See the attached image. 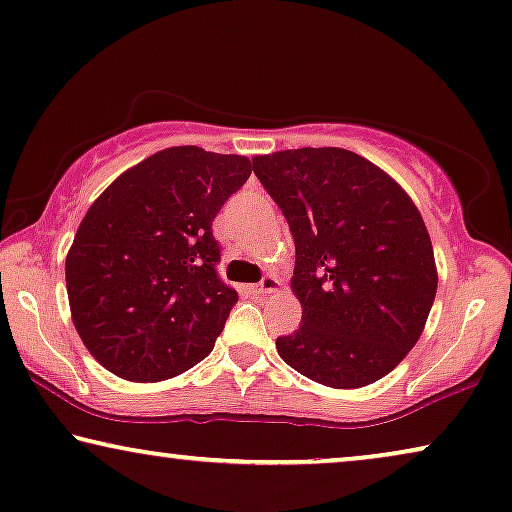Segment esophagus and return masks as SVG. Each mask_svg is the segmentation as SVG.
Segmentation results:
<instances>
[{
    "instance_id": "1",
    "label": "esophagus",
    "mask_w": 512,
    "mask_h": 512,
    "mask_svg": "<svg viewBox=\"0 0 512 512\" xmlns=\"http://www.w3.org/2000/svg\"><path fill=\"white\" fill-rule=\"evenodd\" d=\"M280 290V280L276 276H264L257 285H253L255 294H273Z\"/></svg>"
}]
</instances>
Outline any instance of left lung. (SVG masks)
<instances>
[{
    "label": "left lung",
    "instance_id": "obj_1",
    "mask_svg": "<svg viewBox=\"0 0 512 512\" xmlns=\"http://www.w3.org/2000/svg\"><path fill=\"white\" fill-rule=\"evenodd\" d=\"M253 167L297 248L292 292L304 313L278 355L336 390L376 383L413 350L436 297L420 211L392 176L343 148L280 150Z\"/></svg>",
    "mask_w": 512,
    "mask_h": 512
}]
</instances>
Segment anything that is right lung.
Masks as SVG:
<instances>
[{"label": "right lung", "mask_w": 512, "mask_h": 512, "mask_svg": "<svg viewBox=\"0 0 512 512\" xmlns=\"http://www.w3.org/2000/svg\"><path fill=\"white\" fill-rule=\"evenodd\" d=\"M253 169L243 155L167 148L88 208L64 273L71 320L104 369L157 383L213 350L239 294L215 271L211 225Z\"/></svg>", "instance_id": "right-lung-1"}]
</instances>
